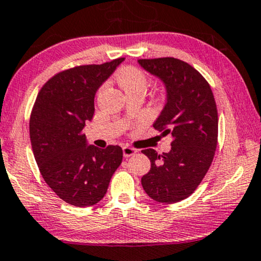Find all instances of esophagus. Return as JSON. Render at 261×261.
<instances>
[{
    "label": "esophagus",
    "instance_id": "esophagus-1",
    "mask_svg": "<svg viewBox=\"0 0 261 261\" xmlns=\"http://www.w3.org/2000/svg\"><path fill=\"white\" fill-rule=\"evenodd\" d=\"M122 150H123V157H130L137 153V150L133 149V147H130V146H124Z\"/></svg>",
    "mask_w": 261,
    "mask_h": 261
}]
</instances>
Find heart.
Masks as SVG:
<instances>
[{
    "label": "heart",
    "mask_w": 261,
    "mask_h": 261,
    "mask_svg": "<svg viewBox=\"0 0 261 261\" xmlns=\"http://www.w3.org/2000/svg\"><path fill=\"white\" fill-rule=\"evenodd\" d=\"M118 83L125 93H130L134 91H144L145 92L147 80L145 73L140 69L134 66H125L118 70L116 75Z\"/></svg>",
    "instance_id": "obj_1"
}]
</instances>
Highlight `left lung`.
<instances>
[{"mask_svg": "<svg viewBox=\"0 0 261 261\" xmlns=\"http://www.w3.org/2000/svg\"><path fill=\"white\" fill-rule=\"evenodd\" d=\"M138 63L165 85L167 101L153 127L173 139L169 152L141 151L151 162L141 185L153 201L175 203L197 189L214 159L218 143L214 95L204 77L182 60L157 58Z\"/></svg>", "mask_w": 261, "mask_h": 261, "instance_id": "8db88e82", "label": "left lung"}]
</instances>
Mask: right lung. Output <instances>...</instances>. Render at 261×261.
Listing matches in <instances>:
<instances>
[{
  "instance_id": "obj_1",
  "label": "right lung",
  "mask_w": 261,
  "mask_h": 261,
  "mask_svg": "<svg viewBox=\"0 0 261 261\" xmlns=\"http://www.w3.org/2000/svg\"><path fill=\"white\" fill-rule=\"evenodd\" d=\"M124 58L57 73L41 88L30 117L35 160L47 185L66 203H98L122 162L118 145L99 149L83 134L94 115L96 91Z\"/></svg>"
}]
</instances>
